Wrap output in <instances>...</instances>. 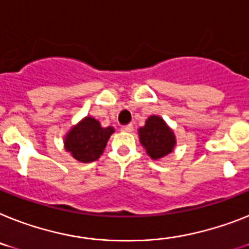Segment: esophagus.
Instances as JSON below:
<instances>
[{
	"instance_id": "34e87169",
	"label": "esophagus",
	"mask_w": 249,
	"mask_h": 249,
	"mask_svg": "<svg viewBox=\"0 0 249 249\" xmlns=\"http://www.w3.org/2000/svg\"><path fill=\"white\" fill-rule=\"evenodd\" d=\"M121 130L126 131V133H131V131H133V125L131 124L123 125V126H121Z\"/></svg>"
}]
</instances>
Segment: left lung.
I'll return each instance as SVG.
<instances>
[{
  "label": "left lung",
  "mask_w": 249,
  "mask_h": 249,
  "mask_svg": "<svg viewBox=\"0 0 249 249\" xmlns=\"http://www.w3.org/2000/svg\"><path fill=\"white\" fill-rule=\"evenodd\" d=\"M139 139L148 156L153 160L163 158L170 154L176 144L173 131L160 116H149L147 119L145 125L139 129Z\"/></svg>",
  "instance_id": "obj_1"
}]
</instances>
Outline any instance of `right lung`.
<instances>
[{
	"label": "right lung",
	"mask_w": 249,
	"mask_h": 249,
	"mask_svg": "<svg viewBox=\"0 0 249 249\" xmlns=\"http://www.w3.org/2000/svg\"><path fill=\"white\" fill-rule=\"evenodd\" d=\"M112 133L114 128H102L96 119L87 116L67 134L66 149L79 162H93L100 158Z\"/></svg>",
	"instance_id": "obj_1"
}]
</instances>
